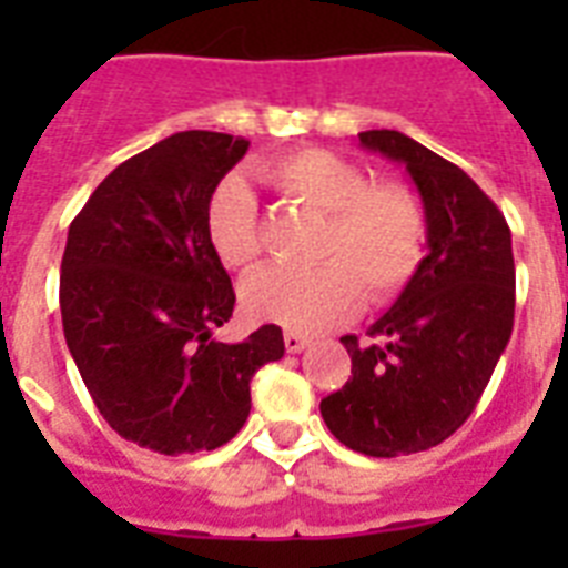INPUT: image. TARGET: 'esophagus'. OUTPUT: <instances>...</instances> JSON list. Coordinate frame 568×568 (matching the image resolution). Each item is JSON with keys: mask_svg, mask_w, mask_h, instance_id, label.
<instances>
[{"mask_svg": "<svg viewBox=\"0 0 568 568\" xmlns=\"http://www.w3.org/2000/svg\"><path fill=\"white\" fill-rule=\"evenodd\" d=\"M283 342H285V351H288V354H301L303 347L310 345V338L301 336V333H294V329H288V333H285Z\"/></svg>", "mask_w": 568, "mask_h": 568, "instance_id": "34e87169", "label": "esophagus"}]
</instances>
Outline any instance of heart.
Segmentation results:
<instances>
[{"label":"heart","mask_w":568,"mask_h":568,"mask_svg":"<svg viewBox=\"0 0 568 568\" xmlns=\"http://www.w3.org/2000/svg\"><path fill=\"white\" fill-rule=\"evenodd\" d=\"M262 180L285 200L324 214L312 271H262L241 288L250 318L318 333L356 315L365 297L386 303L424 258L427 214L400 182H368L345 155L306 146L262 168ZM205 235L223 265L250 271L262 258L256 196L241 176L226 180L205 203Z\"/></svg>","instance_id":"obj_1"}]
</instances>
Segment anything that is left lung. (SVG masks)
Masks as SVG:
<instances>
[{
  "label": "left lung",
  "instance_id": "8db88e82",
  "mask_svg": "<svg viewBox=\"0 0 568 568\" xmlns=\"http://www.w3.org/2000/svg\"><path fill=\"white\" fill-rule=\"evenodd\" d=\"M359 146L406 168L427 214V256L372 324L383 342L342 338L351 379L321 415L347 448L400 457L448 439L484 395L513 333V239L468 173L404 132H359Z\"/></svg>",
  "mask_w": 568,
  "mask_h": 568
}]
</instances>
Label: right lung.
I'll return each instance as SVG.
<instances>
[{
    "mask_svg": "<svg viewBox=\"0 0 568 568\" xmlns=\"http://www.w3.org/2000/svg\"><path fill=\"white\" fill-rule=\"evenodd\" d=\"M250 141L176 132L105 176L67 232L61 324L102 418L168 457L214 450L244 427L250 379L283 359V329L239 345L230 274L205 235V203Z\"/></svg>",
    "mask_w": 568,
    "mask_h": 568,
    "instance_id": "right-lung-1",
    "label": "right lung"
}]
</instances>
